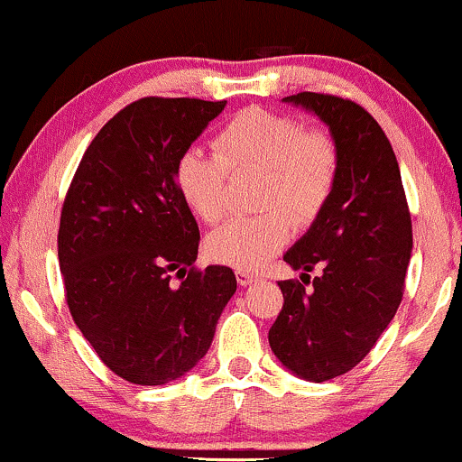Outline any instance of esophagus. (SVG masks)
Returning a JSON list of instances; mask_svg holds the SVG:
<instances>
[{"label":"esophagus","mask_w":462,"mask_h":462,"mask_svg":"<svg viewBox=\"0 0 462 462\" xmlns=\"http://www.w3.org/2000/svg\"><path fill=\"white\" fill-rule=\"evenodd\" d=\"M256 280H258V275H254V273H249V272H243V269H238V272H236V282L241 284V286H247V284L256 282Z\"/></svg>","instance_id":"esophagus-1"}]
</instances>
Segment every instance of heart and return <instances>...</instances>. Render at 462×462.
I'll use <instances>...</instances> for the list:
<instances>
[{"label": "heart", "instance_id": "b5f03b06", "mask_svg": "<svg viewBox=\"0 0 462 462\" xmlns=\"http://www.w3.org/2000/svg\"><path fill=\"white\" fill-rule=\"evenodd\" d=\"M215 152L189 147L176 162V184L190 213L217 224L227 213V169L264 171L256 217H235L206 238V252L230 267L258 269L291 238L293 221H310L330 199L338 176L337 143L323 130H304L295 116L245 108L215 136ZM282 205V209L277 206Z\"/></svg>", "mask_w": 462, "mask_h": 462}]
</instances>
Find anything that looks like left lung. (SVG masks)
<instances>
[{
    "label": "left lung",
    "instance_id": "1",
    "mask_svg": "<svg viewBox=\"0 0 462 462\" xmlns=\"http://www.w3.org/2000/svg\"><path fill=\"white\" fill-rule=\"evenodd\" d=\"M284 102L315 113L338 150L334 190L284 261L313 289L282 280V310L269 346L286 369L310 383L347 374L395 317L412 252V224L400 164L389 139L363 106L337 95L298 93Z\"/></svg>",
    "mask_w": 462,
    "mask_h": 462
}]
</instances>
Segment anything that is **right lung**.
Returning <instances> with one entry per match:
<instances>
[{
    "label": "right lung",
    "mask_w": 462,
    "mask_h": 462,
    "mask_svg": "<svg viewBox=\"0 0 462 462\" xmlns=\"http://www.w3.org/2000/svg\"><path fill=\"white\" fill-rule=\"evenodd\" d=\"M224 108L132 102L97 132L67 190L58 261L69 310L106 367L132 384L193 369L236 291L230 267H193L199 227L176 184L180 153Z\"/></svg>",
    "instance_id": "1"
}]
</instances>
